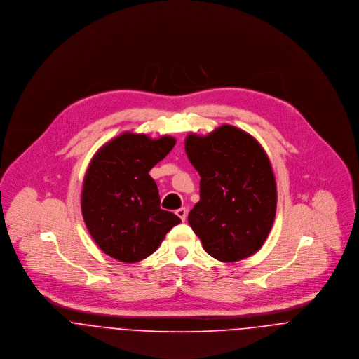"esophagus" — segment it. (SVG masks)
Listing matches in <instances>:
<instances>
[{
	"label": "esophagus",
	"mask_w": 359,
	"mask_h": 359,
	"mask_svg": "<svg viewBox=\"0 0 359 359\" xmlns=\"http://www.w3.org/2000/svg\"><path fill=\"white\" fill-rule=\"evenodd\" d=\"M176 215L180 217L182 222H186V219H187V209L186 208H180V209L176 210Z\"/></svg>",
	"instance_id": "obj_1"
}]
</instances>
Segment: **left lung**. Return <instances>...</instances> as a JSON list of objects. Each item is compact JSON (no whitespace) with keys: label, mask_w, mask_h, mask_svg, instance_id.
Masks as SVG:
<instances>
[{"label":"left lung","mask_w":359,"mask_h":359,"mask_svg":"<svg viewBox=\"0 0 359 359\" xmlns=\"http://www.w3.org/2000/svg\"><path fill=\"white\" fill-rule=\"evenodd\" d=\"M186 154L201 176L189 224L206 253L233 263L256 253L277 210V184L260 143L233 125L206 136L190 133Z\"/></svg>","instance_id":"8db88e82"}]
</instances>
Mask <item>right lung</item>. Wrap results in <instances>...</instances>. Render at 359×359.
Returning a JSON list of instances; mask_svg holds the SVG:
<instances>
[{
	"mask_svg": "<svg viewBox=\"0 0 359 359\" xmlns=\"http://www.w3.org/2000/svg\"><path fill=\"white\" fill-rule=\"evenodd\" d=\"M175 144L176 139L168 135L151 139L125 132L90 161L82 184V217L97 246L116 260L146 259L182 222L161 209L158 187L149 175Z\"/></svg>",
	"mask_w": 359,
	"mask_h": 359,
	"instance_id": "right-lung-1",
	"label": "right lung"
}]
</instances>
